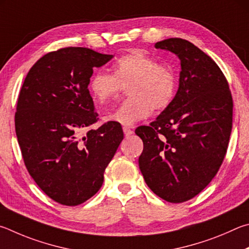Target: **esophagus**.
I'll return each instance as SVG.
<instances>
[{"label": "esophagus", "instance_id": "esophagus-1", "mask_svg": "<svg viewBox=\"0 0 249 249\" xmlns=\"http://www.w3.org/2000/svg\"><path fill=\"white\" fill-rule=\"evenodd\" d=\"M122 130H124V133L125 137H130L133 133L132 129L130 127H124V128H122Z\"/></svg>", "mask_w": 249, "mask_h": 249}]
</instances>
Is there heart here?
<instances>
[{
  "label": "heart",
  "mask_w": 249,
  "mask_h": 249,
  "mask_svg": "<svg viewBox=\"0 0 249 249\" xmlns=\"http://www.w3.org/2000/svg\"><path fill=\"white\" fill-rule=\"evenodd\" d=\"M129 85L130 98L108 113L106 120L132 125L149 117L153 108H166L175 97L177 80L169 67L159 64L141 51H132L117 60L113 74L96 71L90 78L89 89L96 102L102 104L117 98L122 86Z\"/></svg>",
  "instance_id": "b5f03b06"
}]
</instances>
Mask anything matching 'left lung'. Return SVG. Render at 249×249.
Listing matches in <instances>:
<instances>
[{"label":"left lung","instance_id":"obj_1","mask_svg":"<svg viewBox=\"0 0 249 249\" xmlns=\"http://www.w3.org/2000/svg\"><path fill=\"white\" fill-rule=\"evenodd\" d=\"M155 48L179 58V87L155 121L136 130L144 145L139 166L156 196L180 203L201 193L219 171L232 131L233 99L223 72L194 43L169 38Z\"/></svg>","mask_w":249,"mask_h":249}]
</instances>
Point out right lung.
<instances>
[{
    "label": "right lung",
    "mask_w": 249,
    "mask_h": 249,
    "mask_svg": "<svg viewBox=\"0 0 249 249\" xmlns=\"http://www.w3.org/2000/svg\"><path fill=\"white\" fill-rule=\"evenodd\" d=\"M112 54L68 47L39 59L26 76L17 100L15 130L25 166L43 193L63 206L93 197L105 169L124 139L120 124L97 121L89 78Z\"/></svg>",
    "instance_id": "obj_1"
}]
</instances>
